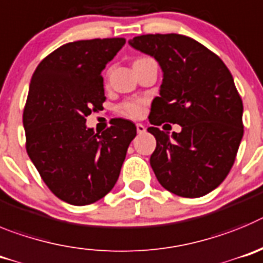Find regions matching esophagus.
<instances>
[{"label":"esophagus","instance_id":"1","mask_svg":"<svg viewBox=\"0 0 263 263\" xmlns=\"http://www.w3.org/2000/svg\"><path fill=\"white\" fill-rule=\"evenodd\" d=\"M136 131H137V134H144V132H145V127H144L141 123H137Z\"/></svg>","mask_w":263,"mask_h":263}]
</instances>
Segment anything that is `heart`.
<instances>
[{
  "label": "heart",
  "instance_id": "obj_1",
  "mask_svg": "<svg viewBox=\"0 0 263 263\" xmlns=\"http://www.w3.org/2000/svg\"><path fill=\"white\" fill-rule=\"evenodd\" d=\"M143 59V58H140ZM139 60V59H137ZM146 102L144 99H131L120 105V111L123 115L129 118H140L145 111Z\"/></svg>",
  "mask_w": 263,
  "mask_h": 263
}]
</instances>
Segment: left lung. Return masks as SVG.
Segmentation results:
<instances>
[{"mask_svg": "<svg viewBox=\"0 0 263 263\" xmlns=\"http://www.w3.org/2000/svg\"><path fill=\"white\" fill-rule=\"evenodd\" d=\"M129 44L153 56L164 72L148 128L156 137L151 166L158 182L183 198L211 193L228 176L243 135L242 101L231 72L219 56L184 35H140ZM164 121L182 131L169 138L158 128Z\"/></svg>", "mask_w": 263, "mask_h": 263, "instance_id": "8db88e82", "label": "left lung"}]
</instances>
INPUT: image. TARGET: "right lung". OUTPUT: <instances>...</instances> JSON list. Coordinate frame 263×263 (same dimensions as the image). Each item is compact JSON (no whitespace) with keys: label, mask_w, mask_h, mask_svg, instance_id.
I'll use <instances>...</instances> for the list:
<instances>
[{"label":"right lung","mask_w":263,"mask_h":263,"mask_svg":"<svg viewBox=\"0 0 263 263\" xmlns=\"http://www.w3.org/2000/svg\"><path fill=\"white\" fill-rule=\"evenodd\" d=\"M124 43L107 37L64 44L32 74L23 110L26 151L49 190L69 204H91L110 193L136 136L134 123L122 118L101 135L85 124L103 108L101 72Z\"/></svg>","instance_id":"add662e5"}]
</instances>
